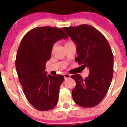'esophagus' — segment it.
<instances>
[{"mask_svg": "<svg viewBox=\"0 0 127 127\" xmlns=\"http://www.w3.org/2000/svg\"><path fill=\"white\" fill-rule=\"evenodd\" d=\"M64 79H68V78H70V74H68V73H65V74H64Z\"/></svg>", "mask_w": 127, "mask_h": 127, "instance_id": "esophagus-1", "label": "esophagus"}]
</instances>
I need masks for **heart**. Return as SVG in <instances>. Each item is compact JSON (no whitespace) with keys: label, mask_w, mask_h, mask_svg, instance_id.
I'll use <instances>...</instances> for the list:
<instances>
[{"label":"heart","mask_w":127,"mask_h":127,"mask_svg":"<svg viewBox=\"0 0 127 127\" xmlns=\"http://www.w3.org/2000/svg\"><path fill=\"white\" fill-rule=\"evenodd\" d=\"M69 42H71V41H68V42H67V43H69Z\"/></svg>","instance_id":"b5f03b06"}]
</instances>
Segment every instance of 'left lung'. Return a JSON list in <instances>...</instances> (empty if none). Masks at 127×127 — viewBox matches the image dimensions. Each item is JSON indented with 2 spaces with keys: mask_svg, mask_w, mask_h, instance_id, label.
Instances as JSON below:
<instances>
[{
  "mask_svg": "<svg viewBox=\"0 0 127 127\" xmlns=\"http://www.w3.org/2000/svg\"><path fill=\"white\" fill-rule=\"evenodd\" d=\"M76 45L75 61L87 67L90 73L83 79L79 75L71 76L75 79L72 90L74 101L83 107H93L105 97L113 73V55L107 39L93 26L82 24L63 28Z\"/></svg>",
  "mask_w": 127,
  "mask_h": 127,
  "instance_id": "obj_1",
  "label": "left lung"
}]
</instances>
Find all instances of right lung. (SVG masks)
<instances>
[{
    "label": "right lung",
    "mask_w": 127,
    "mask_h": 127,
    "mask_svg": "<svg viewBox=\"0 0 127 127\" xmlns=\"http://www.w3.org/2000/svg\"><path fill=\"white\" fill-rule=\"evenodd\" d=\"M67 37L60 28L38 27L26 33L19 46L15 60L19 81L29 103L40 111L53 109L58 102L64 76L47 75L45 64L54 44Z\"/></svg>",
    "instance_id": "add662e5"
}]
</instances>
